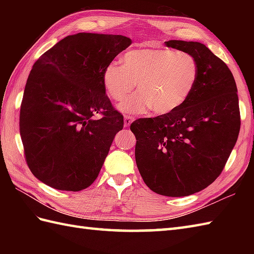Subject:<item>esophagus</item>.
<instances>
[{
    "label": "esophagus",
    "mask_w": 254,
    "mask_h": 254,
    "mask_svg": "<svg viewBox=\"0 0 254 254\" xmlns=\"http://www.w3.org/2000/svg\"><path fill=\"white\" fill-rule=\"evenodd\" d=\"M132 121H133V117H131V116H124V127H128L131 126V123H132Z\"/></svg>",
    "instance_id": "34e87169"
}]
</instances>
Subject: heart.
<instances>
[{"instance_id": "1", "label": "heart", "mask_w": 254, "mask_h": 254, "mask_svg": "<svg viewBox=\"0 0 254 254\" xmlns=\"http://www.w3.org/2000/svg\"><path fill=\"white\" fill-rule=\"evenodd\" d=\"M199 76L195 57L167 48H139L123 56V64L110 62L102 72V85L115 101H121L136 86L138 91L119 106L123 112L167 115L190 98Z\"/></svg>"}]
</instances>
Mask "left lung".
<instances>
[{
	"mask_svg": "<svg viewBox=\"0 0 254 254\" xmlns=\"http://www.w3.org/2000/svg\"><path fill=\"white\" fill-rule=\"evenodd\" d=\"M167 47L191 53L199 66L195 89L179 109L131 124L135 160L150 190L178 197L202 191L217 179L240 130L233 73L196 41L169 40Z\"/></svg>",
	"mask_w": 254,
	"mask_h": 254,
	"instance_id": "8db88e82",
	"label": "left lung"
}]
</instances>
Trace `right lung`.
Wrapping results in <instances>:
<instances>
[{
	"instance_id": "1",
	"label": "right lung",
	"mask_w": 254,
	"mask_h": 254,
	"mask_svg": "<svg viewBox=\"0 0 254 254\" xmlns=\"http://www.w3.org/2000/svg\"><path fill=\"white\" fill-rule=\"evenodd\" d=\"M132 44L121 35L78 32L32 66L20 106L19 131L30 171L47 186L82 191L98 177L123 116L102 85V72ZM96 113L103 118L96 119Z\"/></svg>"
}]
</instances>
